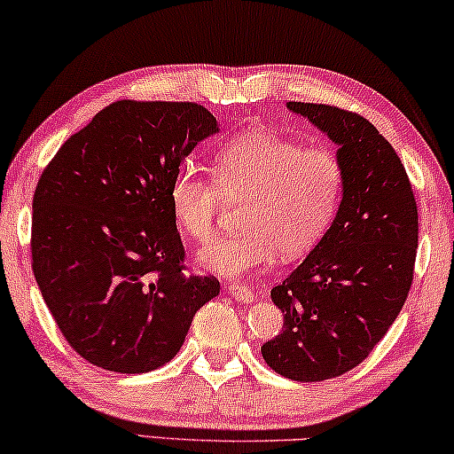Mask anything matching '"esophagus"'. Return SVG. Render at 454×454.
Masks as SVG:
<instances>
[{"instance_id":"esophagus-1","label":"esophagus","mask_w":454,"mask_h":454,"mask_svg":"<svg viewBox=\"0 0 454 454\" xmlns=\"http://www.w3.org/2000/svg\"><path fill=\"white\" fill-rule=\"evenodd\" d=\"M229 294H231L235 300L241 301V303H252L254 300H256L254 291L250 287H246V285H239V283L229 285Z\"/></svg>"}]
</instances>
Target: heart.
<instances>
[{"mask_svg":"<svg viewBox=\"0 0 454 454\" xmlns=\"http://www.w3.org/2000/svg\"><path fill=\"white\" fill-rule=\"evenodd\" d=\"M213 177L179 169L169 202L177 227L194 241L215 231L223 202L246 200L239 225L198 254L204 270L241 277L269 266L277 254L300 258L318 244L337 215L343 194V165L326 148H306L270 132H250L215 157Z\"/></svg>","mask_w":454,"mask_h":454,"instance_id":"1","label":"heart"}]
</instances>
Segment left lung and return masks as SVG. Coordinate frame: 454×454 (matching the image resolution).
<instances>
[{"label":"left lung","mask_w":454,"mask_h":454,"mask_svg":"<svg viewBox=\"0 0 454 454\" xmlns=\"http://www.w3.org/2000/svg\"><path fill=\"white\" fill-rule=\"evenodd\" d=\"M339 146L343 200L306 260L272 287L283 331L262 345L277 374L320 382L362 364L399 316L413 281L418 204L388 140L351 111L289 101Z\"/></svg>","instance_id":"obj_1"}]
</instances>
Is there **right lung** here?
Instances as JSON below:
<instances>
[{"mask_svg": "<svg viewBox=\"0 0 454 454\" xmlns=\"http://www.w3.org/2000/svg\"><path fill=\"white\" fill-rule=\"evenodd\" d=\"M219 132L196 103L117 101L70 136L33 198V272L80 357L117 374L171 362L192 318L219 295L185 272L169 185Z\"/></svg>", "mask_w": 454, "mask_h": 454, "instance_id": "right-lung-1", "label": "right lung"}]
</instances>
